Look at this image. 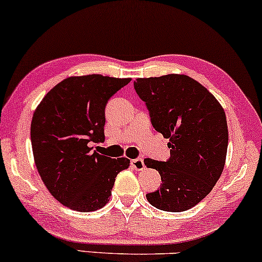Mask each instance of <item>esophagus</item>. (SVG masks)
I'll return each mask as SVG.
<instances>
[{
  "label": "esophagus",
  "mask_w": 262,
  "mask_h": 262,
  "mask_svg": "<svg viewBox=\"0 0 262 262\" xmlns=\"http://www.w3.org/2000/svg\"><path fill=\"white\" fill-rule=\"evenodd\" d=\"M132 162V166L134 167L135 170L140 171L143 170L144 167H145V164H144V160L141 158H137V159H133V160L130 161Z\"/></svg>",
  "instance_id": "34e87169"
}]
</instances>
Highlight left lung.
Listing matches in <instances>:
<instances>
[{"mask_svg": "<svg viewBox=\"0 0 262 262\" xmlns=\"http://www.w3.org/2000/svg\"><path fill=\"white\" fill-rule=\"evenodd\" d=\"M145 102L150 122L169 139L166 161L145 159L159 171L161 186L146 194L151 206L165 212H183L212 191L224 169L228 125L214 96L186 75H164L134 81Z\"/></svg>", "mask_w": 262, "mask_h": 262, "instance_id": "1", "label": "left lung"}]
</instances>
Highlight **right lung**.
<instances>
[{"mask_svg": "<svg viewBox=\"0 0 262 262\" xmlns=\"http://www.w3.org/2000/svg\"><path fill=\"white\" fill-rule=\"evenodd\" d=\"M129 82L102 75L69 77L45 95L33 114L31 141L38 172L53 197L69 208H102L117 175L130 164L92 146L104 140L108 101Z\"/></svg>", "mask_w": 262, "mask_h": 262, "instance_id": "obj_1", "label": "right lung"}]
</instances>
